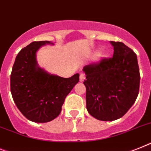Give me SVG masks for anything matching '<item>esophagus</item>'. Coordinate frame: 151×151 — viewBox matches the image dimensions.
<instances>
[{"mask_svg": "<svg viewBox=\"0 0 151 151\" xmlns=\"http://www.w3.org/2000/svg\"><path fill=\"white\" fill-rule=\"evenodd\" d=\"M84 80H85V75H84V73H80V81L83 82Z\"/></svg>", "mask_w": 151, "mask_h": 151, "instance_id": "1", "label": "esophagus"}]
</instances>
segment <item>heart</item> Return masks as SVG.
Segmentation results:
<instances>
[{"label":"heart","instance_id":"heart-1","mask_svg":"<svg viewBox=\"0 0 151 151\" xmlns=\"http://www.w3.org/2000/svg\"><path fill=\"white\" fill-rule=\"evenodd\" d=\"M107 56V53L104 50H100L99 52H97L96 54V60H101L104 58H105Z\"/></svg>","mask_w":151,"mask_h":151}]
</instances>
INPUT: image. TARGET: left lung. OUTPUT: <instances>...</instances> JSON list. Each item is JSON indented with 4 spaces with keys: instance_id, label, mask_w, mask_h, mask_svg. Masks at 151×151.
Returning <instances> with one entry per match:
<instances>
[{
    "instance_id": "1",
    "label": "left lung",
    "mask_w": 151,
    "mask_h": 151,
    "mask_svg": "<svg viewBox=\"0 0 151 151\" xmlns=\"http://www.w3.org/2000/svg\"><path fill=\"white\" fill-rule=\"evenodd\" d=\"M110 43L113 58L83 68L87 110L104 121L117 120L128 111L139 93L140 80L136 54L124 43Z\"/></svg>"
}]
</instances>
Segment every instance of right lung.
I'll use <instances>...</instances> for the list:
<instances>
[{
	"label": "right lung",
	"instance_id": "right-lung-1",
	"mask_svg": "<svg viewBox=\"0 0 151 151\" xmlns=\"http://www.w3.org/2000/svg\"><path fill=\"white\" fill-rule=\"evenodd\" d=\"M46 44L34 41L23 48L16 57L11 74V91L15 104L29 121H51L60 114L68 93L79 81V73L64 78L40 68L37 52Z\"/></svg>",
	"mask_w": 151,
	"mask_h": 151
}]
</instances>
